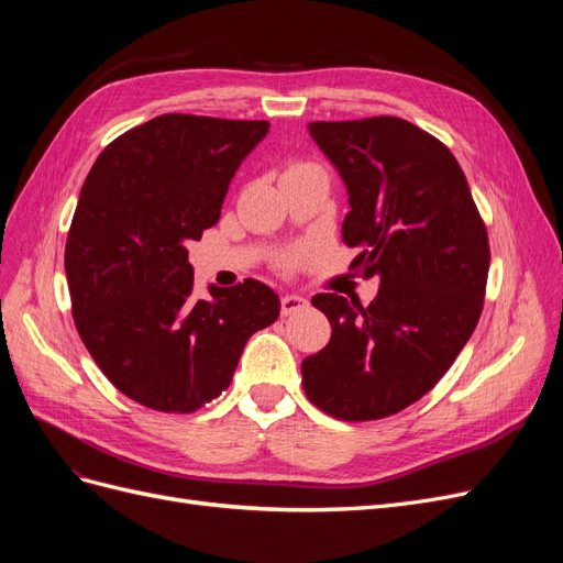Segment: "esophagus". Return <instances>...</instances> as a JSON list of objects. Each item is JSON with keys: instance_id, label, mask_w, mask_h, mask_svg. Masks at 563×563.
I'll list each match as a JSON object with an SVG mask.
<instances>
[{"instance_id": "esophagus-1", "label": "esophagus", "mask_w": 563, "mask_h": 563, "mask_svg": "<svg viewBox=\"0 0 563 563\" xmlns=\"http://www.w3.org/2000/svg\"><path fill=\"white\" fill-rule=\"evenodd\" d=\"M308 308V300H305L302 296H296V294H286L282 296V314L288 317V314H296L300 310Z\"/></svg>"}]
</instances>
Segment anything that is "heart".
<instances>
[{
  "mask_svg": "<svg viewBox=\"0 0 563 563\" xmlns=\"http://www.w3.org/2000/svg\"><path fill=\"white\" fill-rule=\"evenodd\" d=\"M305 168H319V166L312 164V162H294V164H288L286 174H288V172H305ZM300 258H302V251H300V249L286 251V253L282 255V258H279V265H282L284 269H294V267L300 263Z\"/></svg>",
  "mask_w": 563,
  "mask_h": 563,
  "instance_id": "1",
  "label": "heart"
}]
</instances>
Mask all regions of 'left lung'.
<instances>
[{
	"label": "left lung",
	"mask_w": 563,
	"mask_h": 563,
	"mask_svg": "<svg viewBox=\"0 0 563 563\" xmlns=\"http://www.w3.org/2000/svg\"><path fill=\"white\" fill-rule=\"evenodd\" d=\"M343 176L350 267L380 277L376 300L317 294L331 340L302 360L308 399L338 420L404 411L441 380L484 310L488 232L451 150L399 117L312 122Z\"/></svg>",
	"instance_id": "8db88e82"
}]
</instances>
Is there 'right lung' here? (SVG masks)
Returning <instances> with one entry per match:
<instances>
[{
	"mask_svg": "<svg viewBox=\"0 0 563 563\" xmlns=\"http://www.w3.org/2000/svg\"><path fill=\"white\" fill-rule=\"evenodd\" d=\"M263 119L168 112L114 139L81 185L65 275L81 343L152 411L192 413L228 389L246 340L279 317L269 286L195 294L187 240L216 225Z\"/></svg>",
	"mask_w": 563,
	"mask_h": 563,
	"instance_id": "1",
	"label": "right lung"
}]
</instances>
